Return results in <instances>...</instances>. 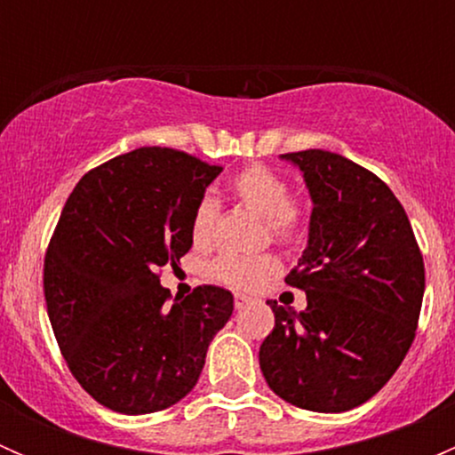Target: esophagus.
I'll list each match as a JSON object with an SVG mask.
<instances>
[{"label": "esophagus", "mask_w": 455, "mask_h": 455, "mask_svg": "<svg viewBox=\"0 0 455 455\" xmlns=\"http://www.w3.org/2000/svg\"><path fill=\"white\" fill-rule=\"evenodd\" d=\"M249 304H253V299H251V297H246V295H235V297H233V306H235L237 310L246 308V306H249Z\"/></svg>", "instance_id": "esophagus-1"}]
</instances>
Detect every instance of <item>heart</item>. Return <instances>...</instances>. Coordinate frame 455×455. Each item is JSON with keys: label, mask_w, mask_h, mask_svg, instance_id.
<instances>
[{"label": "heart", "mask_w": 455, "mask_h": 455, "mask_svg": "<svg viewBox=\"0 0 455 455\" xmlns=\"http://www.w3.org/2000/svg\"><path fill=\"white\" fill-rule=\"evenodd\" d=\"M233 198L264 218L270 240L277 244L292 246L304 240L308 231L310 211L304 200L291 196L286 176L266 164L253 163L240 169L228 182ZM220 204L211 196L198 200L191 215V237L196 246H206L213 240L218 227ZM211 277L235 291H257L270 277L279 273V261L273 255L237 257L222 255L211 261Z\"/></svg>", "instance_id": "heart-1"}]
</instances>
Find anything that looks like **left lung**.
<instances>
[{"mask_svg": "<svg viewBox=\"0 0 455 455\" xmlns=\"http://www.w3.org/2000/svg\"><path fill=\"white\" fill-rule=\"evenodd\" d=\"M313 198L308 246L286 283L306 310L266 301L275 328L259 368L283 401L337 414L370 401L416 337L425 264L405 209L376 173L341 154H283Z\"/></svg>", "mask_w": 455, "mask_h": 455, "instance_id": "left-lung-1", "label": "left lung"}]
</instances>
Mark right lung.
<instances>
[{
    "label": "right lung",
    "mask_w": 455,
    "mask_h": 455,
    "mask_svg": "<svg viewBox=\"0 0 455 455\" xmlns=\"http://www.w3.org/2000/svg\"><path fill=\"white\" fill-rule=\"evenodd\" d=\"M222 172L169 147H140L90 169L68 198L44 259L59 350L94 401L151 414L194 389L233 295L202 283L169 304L160 268L189 253L191 215Z\"/></svg>",
    "instance_id": "add662e5"
}]
</instances>
